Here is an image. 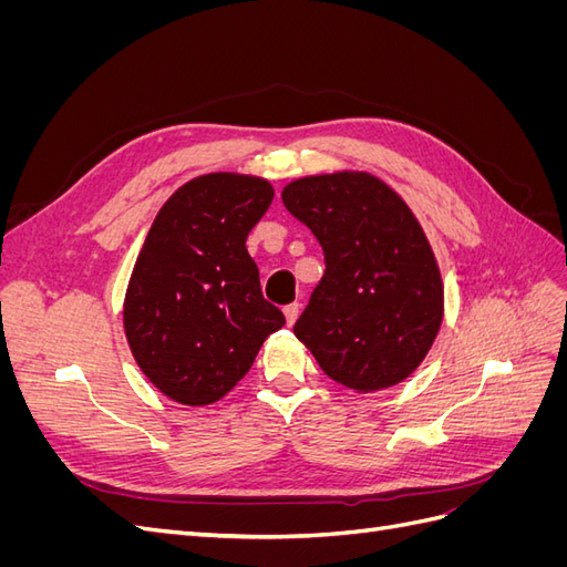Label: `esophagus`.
Wrapping results in <instances>:
<instances>
[{"instance_id":"obj_1","label":"esophagus","mask_w":567,"mask_h":567,"mask_svg":"<svg viewBox=\"0 0 567 567\" xmlns=\"http://www.w3.org/2000/svg\"><path fill=\"white\" fill-rule=\"evenodd\" d=\"M298 312H300V305H298V302H290V305L284 307V317H286V323H288V326L296 323Z\"/></svg>"}]
</instances>
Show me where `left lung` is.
I'll return each mask as SVG.
<instances>
[{"mask_svg": "<svg viewBox=\"0 0 567 567\" xmlns=\"http://www.w3.org/2000/svg\"><path fill=\"white\" fill-rule=\"evenodd\" d=\"M281 198L326 257L296 338L329 379L359 394L409 379L444 317L440 265L416 215L364 169L293 179Z\"/></svg>", "mask_w": 567, "mask_h": 567, "instance_id": "1", "label": "left lung"}]
</instances>
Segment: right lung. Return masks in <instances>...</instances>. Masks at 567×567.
Here are the masks:
<instances>
[{
  "mask_svg": "<svg viewBox=\"0 0 567 567\" xmlns=\"http://www.w3.org/2000/svg\"><path fill=\"white\" fill-rule=\"evenodd\" d=\"M274 198L269 179L208 173L169 196L144 238L123 302L136 367L184 406L219 402L284 326L260 290L246 238Z\"/></svg>",
  "mask_w": 567,
  "mask_h": 567,
  "instance_id": "right-lung-1",
  "label": "right lung"
}]
</instances>
